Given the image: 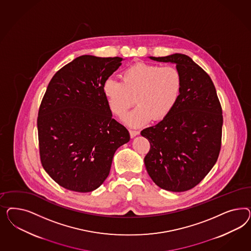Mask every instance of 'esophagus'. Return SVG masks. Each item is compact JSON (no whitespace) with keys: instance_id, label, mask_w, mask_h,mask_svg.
Instances as JSON below:
<instances>
[{"instance_id":"esophagus-1","label":"esophagus","mask_w":251,"mask_h":251,"mask_svg":"<svg viewBox=\"0 0 251 251\" xmlns=\"http://www.w3.org/2000/svg\"><path fill=\"white\" fill-rule=\"evenodd\" d=\"M139 133H140V131H139V130H135V129H129V135H130L131 138H134V137L137 136Z\"/></svg>"}]
</instances>
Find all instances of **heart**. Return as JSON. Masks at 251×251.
Listing matches in <instances>:
<instances>
[{
  "label": "heart",
  "mask_w": 251,
  "mask_h": 251,
  "mask_svg": "<svg viewBox=\"0 0 251 251\" xmlns=\"http://www.w3.org/2000/svg\"><path fill=\"white\" fill-rule=\"evenodd\" d=\"M121 81L107 78L103 93L110 110L122 118L129 107L138 106L124 118L131 127L145 125L152 120L160 122L176 106L182 87V76L174 66L136 62L124 69Z\"/></svg>",
  "instance_id": "1"
}]
</instances>
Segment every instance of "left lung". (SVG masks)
Segmentation results:
<instances>
[{
    "instance_id": "1",
    "label": "left lung",
    "mask_w": 251,
    "mask_h": 251,
    "mask_svg": "<svg viewBox=\"0 0 251 251\" xmlns=\"http://www.w3.org/2000/svg\"><path fill=\"white\" fill-rule=\"evenodd\" d=\"M150 59L175 63L182 87L169 115L141 131L151 145L145 167L161 189L182 192L201 182L217 161L222 107L211 77L189 56L175 53Z\"/></svg>"
}]
</instances>
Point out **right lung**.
<instances>
[{"mask_svg": "<svg viewBox=\"0 0 251 251\" xmlns=\"http://www.w3.org/2000/svg\"><path fill=\"white\" fill-rule=\"evenodd\" d=\"M122 61L80 56L60 69L47 87L38 110L40 160L66 190L98 189L109 174L116 150L129 141L103 93L104 82Z\"/></svg>", "mask_w": 251, "mask_h": 251, "instance_id": "1", "label": "right lung"}]
</instances>
